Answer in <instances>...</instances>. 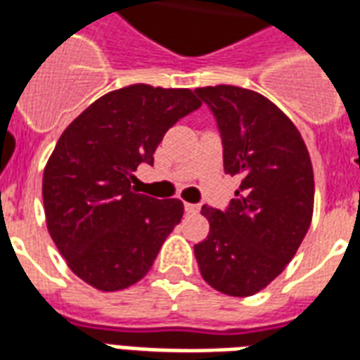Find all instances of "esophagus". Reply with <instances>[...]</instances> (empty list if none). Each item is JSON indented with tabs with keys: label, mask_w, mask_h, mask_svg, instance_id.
Instances as JSON below:
<instances>
[{
	"label": "esophagus",
	"mask_w": 360,
	"mask_h": 360,
	"mask_svg": "<svg viewBox=\"0 0 360 360\" xmlns=\"http://www.w3.org/2000/svg\"><path fill=\"white\" fill-rule=\"evenodd\" d=\"M184 208H186V212H188V214H197L200 206L193 205V202H186V205H184Z\"/></svg>",
	"instance_id": "obj_1"
}]
</instances>
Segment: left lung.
<instances>
[{
	"label": "left lung",
	"instance_id": "1",
	"mask_svg": "<svg viewBox=\"0 0 360 360\" xmlns=\"http://www.w3.org/2000/svg\"><path fill=\"white\" fill-rule=\"evenodd\" d=\"M195 94L218 120L225 174L242 178L227 210L202 206L210 233L195 257L216 291L252 297L283 272L310 229V154L287 114L259 91L219 84Z\"/></svg>",
	"mask_w": 360,
	"mask_h": 360
}]
</instances>
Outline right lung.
<instances>
[{"instance_id": "obj_1", "label": "right lung", "mask_w": 360, "mask_h": 360, "mask_svg": "<svg viewBox=\"0 0 360 360\" xmlns=\"http://www.w3.org/2000/svg\"><path fill=\"white\" fill-rule=\"evenodd\" d=\"M200 107L189 88L131 84L94 101L67 125L43 172L46 229L67 266L99 291L133 285L180 224V199L133 191L169 127Z\"/></svg>"}]
</instances>
